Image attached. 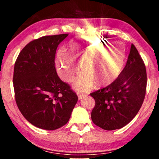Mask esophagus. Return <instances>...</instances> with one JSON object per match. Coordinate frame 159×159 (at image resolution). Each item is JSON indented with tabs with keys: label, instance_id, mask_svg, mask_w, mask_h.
<instances>
[{
	"label": "esophagus",
	"instance_id": "1",
	"mask_svg": "<svg viewBox=\"0 0 159 159\" xmlns=\"http://www.w3.org/2000/svg\"><path fill=\"white\" fill-rule=\"evenodd\" d=\"M77 95H78V97H79V99H81L83 98H84V96H85V94L79 93V92L77 93Z\"/></svg>",
	"mask_w": 159,
	"mask_h": 159
}]
</instances>
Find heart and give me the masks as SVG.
<instances>
[{
  "label": "heart",
  "instance_id": "b5f03b06",
  "mask_svg": "<svg viewBox=\"0 0 159 159\" xmlns=\"http://www.w3.org/2000/svg\"><path fill=\"white\" fill-rule=\"evenodd\" d=\"M67 50L71 58L61 51L59 52L56 69L61 79L71 82L79 73L78 64L80 63L84 73L76 83L79 90H85L94 84L99 88L111 85L120 76L125 64L124 48L94 38H74L69 41Z\"/></svg>",
  "mask_w": 159,
  "mask_h": 159
}]
</instances>
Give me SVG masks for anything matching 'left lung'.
Listing matches in <instances>:
<instances>
[{"label": "left lung", "instance_id": "1", "mask_svg": "<svg viewBox=\"0 0 159 159\" xmlns=\"http://www.w3.org/2000/svg\"><path fill=\"white\" fill-rule=\"evenodd\" d=\"M146 66L133 44L124 69L115 81L90 93L95 101L93 122L104 130L120 129L138 114L146 94Z\"/></svg>", "mask_w": 159, "mask_h": 159}]
</instances>
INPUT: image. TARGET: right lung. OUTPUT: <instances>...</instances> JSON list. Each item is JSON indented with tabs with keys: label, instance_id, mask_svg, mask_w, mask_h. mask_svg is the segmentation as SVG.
Listing matches in <instances>:
<instances>
[{
	"label": "right lung",
	"instance_id": "obj_1",
	"mask_svg": "<svg viewBox=\"0 0 159 159\" xmlns=\"http://www.w3.org/2000/svg\"><path fill=\"white\" fill-rule=\"evenodd\" d=\"M68 34L45 36L29 42L16 60L13 86L21 114L47 130L66 124L78 101L76 93L56 71L55 53Z\"/></svg>",
	"mask_w": 159,
	"mask_h": 159
}]
</instances>
